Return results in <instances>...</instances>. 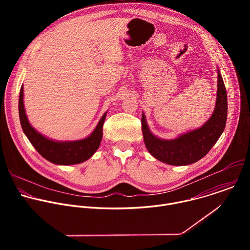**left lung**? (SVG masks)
Wrapping results in <instances>:
<instances>
[{"label": "left lung", "instance_id": "obj_1", "mask_svg": "<svg viewBox=\"0 0 250 250\" xmlns=\"http://www.w3.org/2000/svg\"><path fill=\"white\" fill-rule=\"evenodd\" d=\"M228 118L227 90L218 69V91L216 106L211 117L201 127L178 135L173 139H162L149 129L146 115L142 113L141 126L145 144L149 153L157 160L169 165L183 166L203 158L224 132Z\"/></svg>", "mask_w": 250, "mask_h": 250}]
</instances>
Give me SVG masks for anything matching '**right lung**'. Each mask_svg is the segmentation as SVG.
<instances>
[{"label": "right lung", "mask_w": 250, "mask_h": 250, "mask_svg": "<svg viewBox=\"0 0 250 250\" xmlns=\"http://www.w3.org/2000/svg\"><path fill=\"white\" fill-rule=\"evenodd\" d=\"M105 112L92 133L78 140L59 141L50 139L29 124L23 104V86L21 88L19 99V114L21 128L32 146L46 160L57 165H73L82 163L93 156L100 146L103 137V125L106 116Z\"/></svg>", "instance_id": "obj_1"}]
</instances>
